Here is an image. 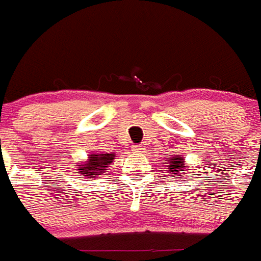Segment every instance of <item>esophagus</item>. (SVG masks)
Wrapping results in <instances>:
<instances>
[{
  "label": "esophagus",
  "mask_w": 261,
  "mask_h": 261,
  "mask_svg": "<svg viewBox=\"0 0 261 261\" xmlns=\"http://www.w3.org/2000/svg\"><path fill=\"white\" fill-rule=\"evenodd\" d=\"M133 153H138V154H142V153H145V147H143V146H134V147H133Z\"/></svg>",
  "instance_id": "obj_1"
}]
</instances>
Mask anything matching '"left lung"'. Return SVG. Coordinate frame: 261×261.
I'll use <instances>...</instances> for the list:
<instances>
[{"instance_id":"8db88e82","label":"left lung","mask_w":261,"mask_h":261,"mask_svg":"<svg viewBox=\"0 0 261 261\" xmlns=\"http://www.w3.org/2000/svg\"><path fill=\"white\" fill-rule=\"evenodd\" d=\"M165 167L168 169V173L171 177H174V176H180L182 177L184 174L187 173V163L186 159L180 154L176 155H168L167 159H165Z\"/></svg>"}]
</instances>
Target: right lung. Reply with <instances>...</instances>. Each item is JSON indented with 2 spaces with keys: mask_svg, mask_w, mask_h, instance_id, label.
<instances>
[{
  "mask_svg": "<svg viewBox=\"0 0 261 261\" xmlns=\"http://www.w3.org/2000/svg\"><path fill=\"white\" fill-rule=\"evenodd\" d=\"M114 153H102V151H92L88 154L85 161H80L77 165V173L88 178H96L100 174L106 173L107 168L110 167L115 160Z\"/></svg>",
  "mask_w": 261,
  "mask_h": 261,
  "instance_id": "right-lung-1",
  "label": "right lung"
}]
</instances>
